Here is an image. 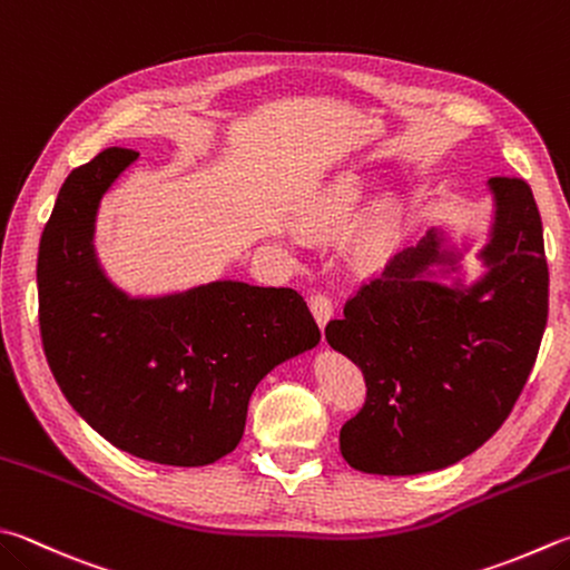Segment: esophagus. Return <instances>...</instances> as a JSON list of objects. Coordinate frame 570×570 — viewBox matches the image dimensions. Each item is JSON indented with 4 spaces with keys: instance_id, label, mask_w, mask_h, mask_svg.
Returning a JSON list of instances; mask_svg holds the SVG:
<instances>
[{
    "instance_id": "esophagus-1",
    "label": "esophagus",
    "mask_w": 570,
    "mask_h": 570,
    "mask_svg": "<svg viewBox=\"0 0 570 570\" xmlns=\"http://www.w3.org/2000/svg\"><path fill=\"white\" fill-rule=\"evenodd\" d=\"M309 309H313V315L317 320V325L325 330L327 322L335 317V305H332V299L325 295H313L309 297Z\"/></svg>"
}]
</instances>
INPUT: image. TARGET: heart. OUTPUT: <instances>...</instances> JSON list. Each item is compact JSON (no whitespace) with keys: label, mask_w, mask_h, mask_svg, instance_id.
I'll list each match as a JSON object with an SVG mask.
<instances>
[{"label":"heart","mask_w":570,"mask_h":570,"mask_svg":"<svg viewBox=\"0 0 570 570\" xmlns=\"http://www.w3.org/2000/svg\"><path fill=\"white\" fill-rule=\"evenodd\" d=\"M367 196V180L354 170L332 176L303 206V223L309 230H337L347 225L362 208ZM400 210L394 200H382L360 233V250L364 255L380 253L396 230Z\"/></svg>","instance_id":"1"}]
</instances>
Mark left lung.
Instances as JSON below:
<instances>
[{"label":"left lung","instance_id":"1","mask_svg":"<svg viewBox=\"0 0 570 570\" xmlns=\"http://www.w3.org/2000/svg\"><path fill=\"white\" fill-rule=\"evenodd\" d=\"M491 218L454 238L439 223L332 320L325 337L367 380V404L340 432L364 474L414 476L489 442L517 404L549 317L543 225L525 180L491 178ZM475 248L482 273L469 278Z\"/></svg>","mask_w":570,"mask_h":570}]
</instances>
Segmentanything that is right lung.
<instances>
[{"instance_id":"1","label":"right lung","mask_w":570,"mask_h":570,"mask_svg":"<svg viewBox=\"0 0 570 570\" xmlns=\"http://www.w3.org/2000/svg\"><path fill=\"white\" fill-rule=\"evenodd\" d=\"M136 160L109 148L63 180L39 243L41 342L63 396L106 442L154 464L206 466L238 446L255 386L317 347L320 330L289 287L116 285L96 220Z\"/></svg>"}]
</instances>
